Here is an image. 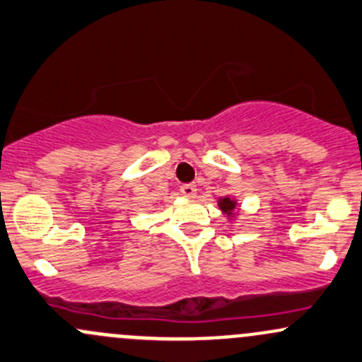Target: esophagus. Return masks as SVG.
<instances>
[{
	"instance_id": "esophagus-1",
	"label": "esophagus",
	"mask_w": 362,
	"mask_h": 362,
	"mask_svg": "<svg viewBox=\"0 0 362 362\" xmlns=\"http://www.w3.org/2000/svg\"><path fill=\"white\" fill-rule=\"evenodd\" d=\"M181 193L186 198H195L197 197V186L192 185V182H188V185H182L181 186Z\"/></svg>"
}]
</instances>
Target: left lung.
I'll return each instance as SVG.
<instances>
[{
	"label": "left lung",
	"instance_id": "obj_1",
	"mask_svg": "<svg viewBox=\"0 0 362 362\" xmlns=\"http://www.w3.org/2000/svg\"><path fill=\"white\" fill-rule=\"evenodd\" d=\"M217 207L219 211L226 216L228 221H233L236 216H238V200L235 197H223L217 200Z\"/></svg>",
	"mask_w": 362,
	"mask_h": 362
}]
</instances>
